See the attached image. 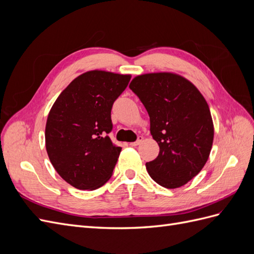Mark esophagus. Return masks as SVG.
Instances as JSON below:
<instances>
[{"label": "esophagus", "mask_w": 254, "mask_h": 254, "mask_svg": "<svg viewBox=\"0 0 254 254\" xmlns=\"http://www.w3.org/2000/svg\"><path fill=\"white\" fill-rule=\"evenodd\" d=\"M142 141H143V136H142V135H139V136H137V140H136L135 142L130 143L129 145H130V146H133V147H134V146H137L139 144H141Z\"/></svg>", "instance_id": "esophagus-1"}]
</instances>
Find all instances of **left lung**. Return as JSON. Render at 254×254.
Segmentation results:
<instances>
[{"instance_id":"8db88e82","label":"left lung","mask_w":254,"mask_h":254,"mask_svg":"<svg viewBox=\"0 0 254 254\" xmlns=\"http://www.w3.org/2000/svg\"><path fill=\"white\" fill-rule=\"evenodd\" d=\"M129 88L147 110L150 133L160 147L146 170L161 187L184 186L202 170L212 149L209 105L193 83L175 73L139 75Z\"/></svg>"}]
</instances>
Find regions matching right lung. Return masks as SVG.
Here are the masks:
<instances>
[{
  "instance_id": "1",
  "label": "right lung",
  "mask_w": 254,
  "mask_h": 254,
  "mask_svg": "<svg viewBox=\"0 0 254 254\" xmlns=\"http://www.w3.org/2000/svg\"><path fill=\"white\" fill-rule=\"evenodd\" d=\"M130 75L93 70L61 92L50 110L45 147L59 176L78 190H96L112 176L122 148L108 133L111 109Z\"/></svg>"
}]
</instances>
